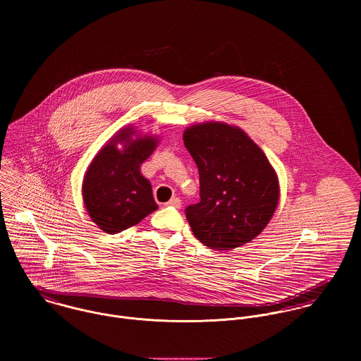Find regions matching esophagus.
Listing matches in <instances>:
<instances>
[{
    "label": "esophagus",
    "mask_w": 361,
    "mask_h": 361,
    "mask_svg": "<svg viewBox=\"0 0 361 361\" xmlns=\"http://www.w3.org/2000/svg\"><path fill=\"white\" fill-rule=\"evenodd\" d=\"M165 206L173 207V208H180L182 206V202L178 199V197H172Z\"/></svg>",
    "instance_id": "1"
}]
</instances>
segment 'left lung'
Segmentation results:
<instances>
[{"instance_id": "1", "label": "left lung", "mask_w": 361, "mask_h": 361, "mask_svg": "<svg viewBox=\"0 0 361 361\" xmlns=\"http://www.w3.org/2000/svg\"><path fill=\"white\" fill-rule=\"evenodd\" d=\"M185 147L200 175V202L186 208L195 236L212 250H231L258 236L279 202L275 169L238 126L204 122L188 128Z\"/></svg>"}]
</instances>
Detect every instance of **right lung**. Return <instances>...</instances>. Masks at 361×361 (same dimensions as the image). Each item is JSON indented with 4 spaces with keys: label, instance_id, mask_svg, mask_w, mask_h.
Wrapping results in <instances>:
<instances>
[{
    "label": "right lung",
    "instance_id": "obj_1",
    "mask_svg": "<svg viewBox=\"0 0 361 361\" xmlns=\"http://www.w3.org/2000/svg\"><path fill=\"white\" fill-rule=\"evenodd\" d=\"M133 128L121 129L93 158L83 178V203L92 221L114 235L137 225L158 208L152 183L140 165L154 152L158 139L143 137ZM118 144H123L122 151Z\"/></svg>",
    "mask_w": 361,
    "mask_h": 361
}]
</instances>
